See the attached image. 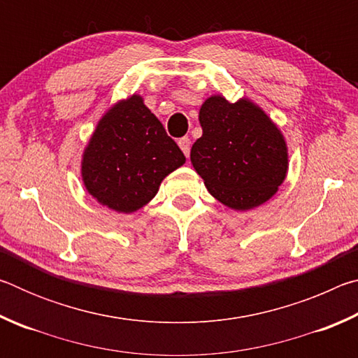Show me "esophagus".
<instances>
[{
    "label": "esophagus",
    "mask_w": 358,
    "mask_h": 358,
    "mask_svg": "<svg viewBox=\"0 0 358 358\" xmlns=\"http://www.w3.org/2000/svg\"><path fill=\"white\" fill-rule=\"evenodd\" d=\"M178 145H180L181 151H183V153H185V156L189 157V153H191V141H189V137H181L180 141H178Z\"/></svg>",
    "instance_id": "esophagus-1"
}]
</instances>
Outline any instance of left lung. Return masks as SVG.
I'll return each mask as SVG.
<instances>
[{"instance_id": "left-lung-1", "label": "left lung", "mask_w": 358, "mask_h": 358, "mask_svg": "<svg viewBox=\"0 0 358 358\" xmlns=\"http://www.w3.org/2000/svg\"><path fill=\"white\" fill-rule=\"evenodd\" d=\"M203 134L194 142L191 162L208 192L234 210L268 201L287 173L281 131L248 99L230 104L211 96L199 112Z\"/></svg>"}]
</instances>
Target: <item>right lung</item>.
<instances>
[{
    "instance_id": "right-lung-1",
    "label": "right lung",
    "mask_w": 358,
    "mask_h": 358,
    "mask_svg": "<svg viewBox=\"0 0 358 358\" xmlns=\"http://www.w3.org/2000/svg\"><path fill=\"white\" fill-rule=\"evenodd\" d=\"M186 157L141 96L113 106L85 148L82 178L106 207L132 213L156 196L161 181Z\"/></svg>"
}]
</instances>
